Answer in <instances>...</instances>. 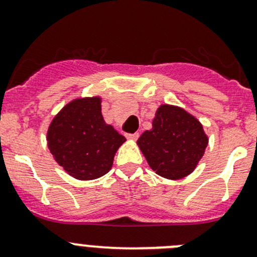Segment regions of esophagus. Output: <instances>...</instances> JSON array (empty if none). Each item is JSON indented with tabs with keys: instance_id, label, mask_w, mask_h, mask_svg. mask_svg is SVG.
<instances>
[{
	"instance_id": "esophagus-1",
	"label": "esophagus",
	"mask_w": 257,
	"mask_h": 257,
	"mask_svg": "<svg viewBox=\"0 0 257 257\" xmlns=\"http://www.w3.org/2000/svg\"><path fill=\"white\" fill-rule=\"evenodd\" d=\"M126 138L131 139V141H137L139 138V133H133V134H126Z\"/></svg>"
}]
</instances>
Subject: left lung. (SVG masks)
Segmentation results:
<instances>
[{"instance_id": "left-lung-1", "label": "left lung", "mask_w": 257, "mask_h": 257, "mask_svg": "<svg viewBox=\"0 0 257 257\" xmlns=\"http://www.w3.org/2000/svg\"><path fill=\"white\" fill-rule=\"evenodd\" d=\"M208 143L200 121L183 108L169 104L158 108L153 128L137 142L149 167L170 180L193 173Z\"/></svg>"}]
</instances>
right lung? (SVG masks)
Listing matches in <instances>:
<instances>
[{
  "label": "right lung",
  "instance_id": "right-lung-1",
  "mask_svg": "<svg viewBox=\"0 0 257 257\" xmlns=\"http://www.w3.org/2000/svg\"><path fill=\"white\" fill-rule=\"evenodd\" d=\"M99 97L77 98L51 121L48 148L54 160L71 177L93 180L112 169L114 155L125 142L103 119Z\"/></svg>",
  "mask_w": 257,
  "mask_h": 257
}]
</instances>
